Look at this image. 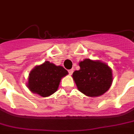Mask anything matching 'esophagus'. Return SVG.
<instances>
[{"mask_svg": "<svg viewBox=\"0 0 134 134\" xmlns=\"http://www.w3.org/2000/svg\"><path fill=\"white\" fill-rule=\"evenodd\" d=\"M73 72H74V69H73V68H72V69H71V70H68V72H69V74H70V75H72V73H73Z\"/></svg>", "mask_w": 134, "mask_h": 134, "instance_id": "1", "label": "esophagus"}]
</instances>
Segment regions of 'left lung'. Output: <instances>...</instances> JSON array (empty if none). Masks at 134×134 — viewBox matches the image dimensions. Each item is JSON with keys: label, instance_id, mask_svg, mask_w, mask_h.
Instances as JSON below:
<instances>
[{"label": "left lung", "instance_id": "8db88e82", "mask_svg": "<svg viewBox=\"0 0 134 134\" xmlns=\"http://www.w3.org/2000/svg\"><path fill=\"white\" fill-rule=\"evenodd\" d=\"M80 70L73 72L72 77L78 90L91 97H99L107 92L112 84V71L99 60L85 59L79 63Z\"/></svg>", "mask_w": 134, "mask_h": 134}]
</instances>
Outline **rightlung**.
I'll list each match as a JSON object with an SVG mask.
<instances>
[{"label": "right lung", "mask_w": 134, "mask_h": 134, "mask_svg": "<svg viewBox=\"0 0 134 134\" xmlns=\"http://www.w3.org/2000/svg\"><path fill=\"white\" fill-rule=\"evenodd\" d=\"M67 75L68 72L63 67L46 61L31 70L27 86L32 93L49 97L57 91L61 79Z\"/></svg>", "instance_id": "add662e5"}]
</instances>
